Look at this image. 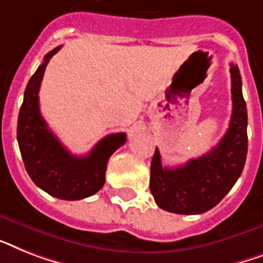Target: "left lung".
Wrapping results in <instances>:
<instances>
[{"mask_svg":"<svg viewBox=\"0 0 263 263\" xmlns=\"http://www.w3.org/2000/svg\"><path fill=\"white\" fill-rule=\"evenodd\" d=\"M232 115L230 127L212 150L178 167H163L155 148L150 191L159 208L197 215L216 206L240 177L247 155V108L238 66L231 63Z\"/></svg>","mask_w":263,"mask_h":263,"instance_id":"left-lung-1","label":"left lung"}]
</instances>
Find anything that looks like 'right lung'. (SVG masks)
Returning a JSON list of instances; mask_svg holds the SVG:
<instances>
[{"label":"right lung","mask_w":263,"mask_h":263,"mask_svg":"<svg viewBox=\"0 0 263 263\" xmlns=\"http://www.w3.org/2000/svg\"><path fill=\"white\" fill-rule=\"evenodd\" d=\"M61 47L44 57L24 91L17 120V140L25 168L44 192L62 200H81L97 193L105 183L110 155L127 140L124 132L101 139L85 157L72 155L51 132L39 106V90L48 62Z\"/></svg>","instance_id":"add662e5"}]
</instances>
